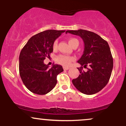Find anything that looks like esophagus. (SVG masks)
I'll return each instance as SVG.
<instances>
[{"instance_id": "34e87169", "label": "esophagus", "mask_w": 126, "mask_h": 126, "mask_svg": "<svg viewBox=\"0 0 126 126\" xmlns=\"http://www.w3.org/2000/svg\"><path fill=\"white\" fill-rule=\"evenodd\" d=\"M69 69H70V68L66 67H63V69H64V70H69Z\"/></svg>"}]
</instances>
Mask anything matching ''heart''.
Segmentation results:
<instances>
[{"label": "heart", "mask_w": 126, "mask_h": 126, "mask_svg": "<svg viewBox=\"0 0 126 126\" xmlns=\"http://www.w3.org/2000/svg\"><path fill=\"white\" fill-rule=\"evenodd\" d=\"M69 43L72 47L75 44L79 45V41L77 39L75 38H71L69 40ZM57 47V41H54V44H53V48L56 49ZM75 60V58L72 56H67V55L64 54H60L56 56L55 60L59 64L63 65L64 66H68L70 64L71 62Z\"/></svg>", "instance_id": "b5f03b06"}]
</instances>
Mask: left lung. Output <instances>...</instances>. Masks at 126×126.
I'll use <instances>...</instances> for the list:
<instances>
[{"mask_svg":"<svg viewBox=\"0 0 126 126\" xmlns=\"http://www.w3.org/2000/svg\"><path fill=\"white\" fill-rule=\"evenodd\" d=\"M67 33L79 36L84 43L83 54L78 61L82 66L78 68L80 74L72 80V83L82 93L95 94L106 86L112 72L113 59L109 45L93 32L78 30H68ZM87 65V71L82 70Z\"/></svg>","mask_w":126,"mask_h":126,"instance_id":"8db88e82","label":"left lung"}]
</instances>
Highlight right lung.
Returning <instances> with one entry per match:
<instances>
[{
	"label": "right lung",
	"instance_id": "1",
	"mask_svg": "<svg viewBox=\"0 0 126 126\" xmlns=\"http://www.w3.org/2000/svg\"><path fill=\"white\" fill-rule=\"evenodd\" d=\"M65 31L48 30L32 36L22 49L19 57V74L25 86L32 93L45 95L57 83V76L63 71L61 65L51 68L44 63L53 51L54 41Z\"/></svg>",
	"mask_w": 126,
	"mask_h": 126
}]
</instances>
